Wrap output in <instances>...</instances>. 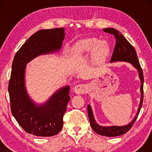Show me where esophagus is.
Here are the masks:
<instances>
[{
	"instance_id": "obj_1",
	"label": "esophagus",
	"mask_w": 152,
	"mask_h": 152,
	"mask_svg": "<svg viewBox=\"0 0 152 152\" xmlns=\"http://www.w3.org/2000/svg\"><path fill=\"white\" fill-rule=\"evenodd\" d=\"M86 86L82 84L76 85L74 88L75 93H77V94H84V93L86 92Z\"/></svg>"
}]
</instances>
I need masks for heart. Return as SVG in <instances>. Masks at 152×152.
Listing matches in <instances>:
<instances>
[{
	"mask_svg": "<svg viewBox=\"0 0 152 152\" xmlns=\"http://www.w3.org/2000/svg\"><path fill=\"white\" fill-rule=\"evenodd\" d=\"M91 52H93L95 60H100L107 55L109 47L105 41H98L95 38H88L79 41L72 48V53L75 55L80 56Z\"/></svg>",
	"mask_w": 152,
	"mask_h": 152,
	"instance_id": "obj_1",
	"label": "heart"
}]
</instances>
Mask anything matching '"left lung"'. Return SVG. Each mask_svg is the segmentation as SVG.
Masks as SVG:
<instances>
[{
    "label": "left lung",
    "mask_w": 152,
    "mask_h": 152,
    "mask_svg": "<svg viewBox=\"0 0 152 152\" xmlns=\"http://www.w3.org/2000/svg\"><path fill=\"white\" fill-rule=\"evenodd\" d=\"M104 32L109 33V34H113L115 37L116 43L115 48H114L113 55H112L111 62L115 61H123L131 63L139 72V76L141 81V100L140 104L139 106L138 113H137L136 117L132 122L127 125L122 126H102L97 124L95 122L93 117V114L92 109L90 105H88V115L89 120H90L91 126L93 131L97 134L101 136H104L107 137H115L121 136L122 134H126V132L130 130L133 124H134L136 118H138V114L140 113V109L142 106L143 102V82H144V77H143V71L141 68L140 64L139 63V60L138 59L136 50L133 45L126 40L123 35L120 33L119 31L113 28H104L103 29Z\"/></svg>",
    "instance_id": "8db88e82"
}]
</instances>
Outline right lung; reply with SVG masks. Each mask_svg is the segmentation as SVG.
<instances>
[{
    "instance_id": "1",
    "label": "right lung",
    "mask_w": 152,
    "mask_h": 152,
    "mask_svg": "<svg viewBox=\"0 0 152 152\" xmlns=\"http://www.w3.org/2000/svg\"><path fill=\"white\" fill-rule=\"evenodd\" d=\"M64 35L63 28L38 31L20 47L12 62L8 85L12 113L18 124L34 136H53L61 130L63 117L70 99V87L61 88L45 104L37 107L25 88L26 64L41 54L59 50Z\"/></svg>"
}]
</instances>
